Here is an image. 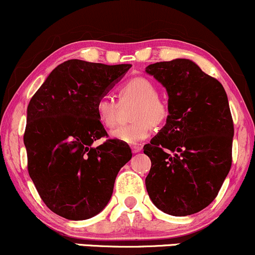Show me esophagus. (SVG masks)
Listing matches in <instances>:
<instances>
[{
  "label": "esophagus",
  "mask_w": 255,
  "mask_h": 255,
  "mask_svg": "<svg viewBox=\"0 0 255 255\" xmlns=\"http://www.w3.org/2000/svg\"><path fill=\"white\" fill-rule=\"evenodd\" d=\"M131 150H132V153H139V151L142 150V147L141 145H138V144H135V145H132V147H131Z\"/></svg>",
  "instance_id": "34e87169"
}]
</instances>
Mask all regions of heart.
I'll list each match as a JSON object with an SVG mask.
<instances>
[{
  "mask_svg": "<svg viewBox=\"0 0 255 255\" xmlns=\"http://www.w3.org/2000/svg\"><path fill=\"white\" fill-rule=\"evenodd\" d=\"M122 105L133 104L130 110V124L112 132L114 139L128 144L143 142L150 136L153 127L165 124L170 116L166 100L158 95V88L144 77H133L123 83L118 89ZM119 106L111 96H101L96 101L95 111L100 123L107 128H113L118 122Z\"/></svg>",
  "mask_w": 255,
  "mask_h": 255,
  "instance_id": "b5f03b06",
  "label": "heart"
}]
</instances>
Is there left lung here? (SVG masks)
Segmentation results:
<instances>
[{"instance_id": "1", "label": "left lung", "mask_w": 255, "mask_h": 255, "mask_svg": "<svg viewBox=\"0 0 255 255\" xmlns=\"http://www.w3.org/2000/svg\"><path fill=\"white\" fill-rule=\"evenodd\" d=\"M168 94L170 116L143 147L151 167L145 188L162 212H200L218 195L233 162L234 122L224 88L195 62L176 59L151 64Z\"/></svg>"}]
</instances>
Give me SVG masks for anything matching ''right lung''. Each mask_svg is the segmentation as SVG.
Masks as SVG:
<instances>
[{"label": "right lung", "instance_id": "1", "mask_svg": "<svg viewBox=\"0 0 255 255\" xmlns=\"http://www.w3.org/2000/svg\"><path fill=\"white\" fill-rule=\"evenodd\" d=\"M130 67L68 60L30 100L24 133L28 174L47 207L66 219L101 212L119 170L132 156L128 144L117 139L93 145L108 137L96 116V101Z\"/></svg>", "mask_w": 255, "mask_h": 255}]
</instances>
